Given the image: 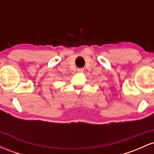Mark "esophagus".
<instances>
[{
    "label": "esophagus",
    "instance_id": "obj_1",
    "mask_svg": "<svg viewBox=\"0 0 154 154\" xmlns=\"http://www.w3.org/2000/svg\"><path fill=\"white\" fill-rule=\"evenodd\" d=\"M77 71L78 72H83V69H77Z\"/></svg>",
    "mask_w": 154,
    "mask_h": 154
}]
</instances>
